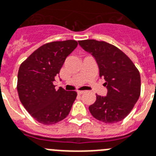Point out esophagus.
<instances>
[{"label":"esophagus","mask_w":156,"mask_h":156,"mask_svg":"<svg viewBox=\"0 0 156 156\" xmlns=\"http://www.w3.org/2000/svg\"><path fill=\"white\" fill-rule=\"evenodd\" d=\"M77 93H78V94H82L85 93V91H83V90H78V91H77Z\"/></svg>","instance_id":"obj_1"}]
</instances>
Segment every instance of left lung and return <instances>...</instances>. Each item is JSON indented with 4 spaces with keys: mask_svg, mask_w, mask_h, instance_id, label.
Segmentation results:
<instances>
[{
    "mask_svg": "<svg viewBox=\"0 0 156 156\" xmlns=\"http://www.w3.org/2000/svg\"><path fill=\"white\" fill-rule=\"evenodd\" d=\"M81 47L95 58L100 78H104L107 94L96 95L89 107L90 114L105 123L122 121L132 111L140 98L141 78L132 61L115 45L106 41L83 40Z\"/></svg>",
    "mask_w": 156,
    "mask_h": 156,
    "instance_id": "1",
    "label": "left lung"
}]
</instances>
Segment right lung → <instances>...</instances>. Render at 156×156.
Here are the masks:
<instances>
[{
  "label": "right lung",
  "instance_id": "add662e5",
  "mask_svg": "<svg viewBox=\"0 0 156 156\" xmlns=\"http://www.w3.org/2000/svg\"><path fill=\"white\" fill-rule=\"evenodd\" d=\"M77 45L74 40L46 43L20 66L16 86L19 98L25 110L40 123H57L71 110L76 91H66L62 87L56 90L53 82L66 57Z\"/></svg>",
  "mask_w": 156,
  "mask_h": 156
}]
</instances>
